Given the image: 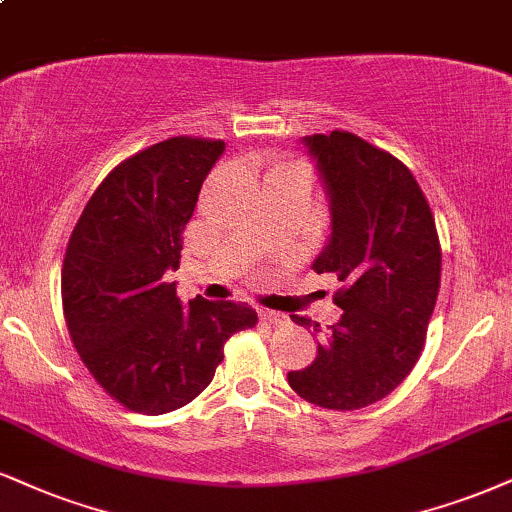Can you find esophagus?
<instances>
[{
  "instance_id": "esophagus-1",
  "label": "esophagus",
  "mask_w": 512,
  "mask_h": 512,
  "mask_svg": "<svg viewBox=\"0 0 512 512\" xmlns=\"http://www.w3.org/2000/svg\"><path fill=\"white\" fill-rule=\"evenodd\" d=\"M261 320L263 323H268V325H282L287 320V315H282V313H275V311H268V308H261Z\"/></svg>"
}]
</instances>
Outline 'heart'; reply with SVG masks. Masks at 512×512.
Masks as SVG:
<instances>
[{"label": "heart", "mask_w": 512, "mask_h": 512, "mask_svg": "<svg viewBox=\"0 0 512 512\" xmlns=\"http://www.w3.org/2000/svg\"><path fill=\"white\" fill-rule=\"evenodd\" d=\"M282 168H299V166H282ZM299 170H304V168H299Z\"/></svg>", "instance_id": "obj_1"}]
</instances>
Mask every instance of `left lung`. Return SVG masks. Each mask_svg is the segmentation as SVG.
I'll list each match as a JSON object with an SVG mask.
<instances>
[{"label": "left lung", "mask_w": 512, "mask_h": 512, "mask_svg": "<svg viewBox=\"0 0 512 512\" xmlns=\"http://www.w3.org/2000/svg\"><path fill=\"white\" fill-rule=\"evenodd\" d=\"M301 142L330 199V237L313 270L337 275L334 304L344 313L327 332L294 315L320 342L315 361L287 380L315 406L365 408L420 358L439 294L437 227L413 173L387 151L339 130Z\"/></svg>", "instance_id": "1"}]
</instances>
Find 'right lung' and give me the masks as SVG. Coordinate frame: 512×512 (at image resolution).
<instances>
[{
	"instance_id": "1",
	"label": "right lung",
	"mask_w": 512,
	"mask_h": 512,
	"mask_svg": "<svg viewBox=\"0 0 512 512\" xmlns=\"http://www.w3.org/2000/svg\"><path fill=\"white\" fill-rule=\"evenodd\" d=\"M225 142L170 137L106 175L75 225L61 270V301L75 351L125 408L161 415L197 399L232 334L258 315L235 301L182 304V232Z\"/></svg>"
}]
</instances>
